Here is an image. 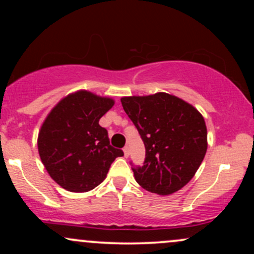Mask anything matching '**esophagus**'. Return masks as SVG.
Returning a JSON list of instances; mask_svg holds the SVG:
<instances>
[{"label":"esophagus","instance_id":"obj_1","mask_svg":"<svg viewBox=\"0 0 254 254\" xmlns=\"http://www.w3.org/2000/svg\"><path fill=\"white\" fill-rule=\"evenodd\" d=\"M123 151H124V156L125 157H129V155H130V148L127 147H124V149H123Z\"/></svg>","mask_w":254,"mask_h":254}]
</instances>
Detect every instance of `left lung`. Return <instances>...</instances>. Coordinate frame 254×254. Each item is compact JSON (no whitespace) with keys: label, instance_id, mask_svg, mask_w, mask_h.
Here are the masks:
<instances>
[{"label":"left lung","instance_id":"left-lung-1","mask_svg":"<svg viewBox=\"0 0 254 254\" xmlns=\"http://www.w3.org/2000/svg\"><path fill=\"white\" fill-rule=\"evenodd\" d=\"M121 101L145 147L143 166L132 167L136 182L162 196L179 191L205 156L208 133L203 116L183 99L162 92Z\"/></svg>","mask_w":254,"mask_h":254}]
</instances>
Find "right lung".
Returning a JSON list of instances; mask_svg holds the SVG:
<instances>
[{
    "label": "right lung",
    "mask_w": 254,
    "mask_h": 254,
    "mask_svg": "<svg viewBox=\"0 0 254 254\" xmlns=\"http://www.w3.org/2000/svg\"><path fill=\"white\" fill-rule=\"evenodd\" d=\"M115 100L87 90L66 95L40 127L38 151L43 165L58 185L70 192H87L104 182L122 149L110 144L100 119Z\"/></svg>",
    "instance_id": "right-lung-1"
}]
</instances>
